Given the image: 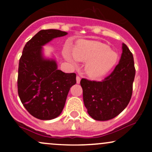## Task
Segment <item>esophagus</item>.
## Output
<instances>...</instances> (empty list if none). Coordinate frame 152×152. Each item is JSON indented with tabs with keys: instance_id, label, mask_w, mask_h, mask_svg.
<instances>
[{
	"instance_id": "obj_1",
	"label": "esophagus",
	"mask_w": 152,
	"mask_h": 152,
	"mask_svg": "<svg viewBox=\"0 0 152 152\" xmlns=\"http://www.w3.org/2000/svg\"><path fill=\"white\" fill-rule=\"evenodd\" d=\"M80 81H81V78H80V76H76V83H79Z\"/></svg>"
}]
</instances>
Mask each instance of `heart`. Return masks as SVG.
<instances>
[{"label": "heart", "instance_id": "1", "mask_svg": "<svg viewBox=\"0 0 152 152\" xmlns=\"http://www.w3.org/2000/svg\"><path fill=\"white\" fill-rule=\"evenodd\" d=\"M73 56L65 53L64 56L69 62L74 64L76 60L86 62L85 71L88 76L98 78L105 75L114 67L118 60V55L111 50L108 45L99 41L80 40L72 50Z\"/></svg>", "mask_w": 152, "mask_h": 152}]
</instances>
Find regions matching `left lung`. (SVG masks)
<instances>
[{"label":"left lung","mask_w":152,"mask_h":152,"mask_svg":"<svg viewBox=\"0 0 152 152\" xmlns=\"http://www.w3.org/2000/svg\"><path fill=\"white\" fill-rule=\"evenodd\" d=\"M135 74L133 54L123 43L119 63L109 76L102 81L81 80L83 103L89 116L97 121L118 116L132 98Z\"/></svg>","instance_id":"obj_1"}]
</instances>
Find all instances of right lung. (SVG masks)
<instances>
[{
  "label": "right lung",
  "mask_w": 152,
  "mask_h": 152,
  "mask_svg": "<svg viewBox=\"0 0 152 152\" xmlns=\"http://www.w3.org/2000/svg\"><path fill=\"white\" fill-rule=\"evenodd\" d=\"M66 35L65 31L56 29L40 31L26 43L19 60V98L29 114L38 119L50 120L58 116L70 88L76 83L75 73L58 70L55 60L43 56V46Z\"/></svg>",
  "instance_id": "obj_1"
}]
</instances>
